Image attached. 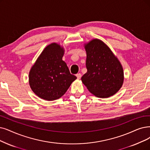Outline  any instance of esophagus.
<instances>
[{
  "mask_svg": "<svg viewBox=\"0 0 150 150\" xmlns=\"http://www.w3.org/2000/svg\"><path fill=\"white\" fill-rule=\"evenodd\" d=\"M81 76H82V75H81V73H77V74H76V77H77V78L78 79H81Z\"/></svg>",
  "mask_w": 150,
  "mask_h": 150,
  "instance_id": "34e87169",
  "label": "esophagus"
}]
</instances>
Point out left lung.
Here are the masks:
<instances>
[{
    "label": "left lung",
    "mask_w": 150,
    "mask_h": 150,
    "mask_svg": "<svg viewBox=\"0 0 150 150\" xmlns=\"http://www.w3.org/2000/svg\"><path fill=\"white\" fill-rule=\"evenodd\" d=\"M87 73L81 80L90 92L99 98H108L121 88L123 69L117 58L102 41L93 39L85 45Z\"/></svg>",
    "instance_id": "left-lung-1"
}]
</instances>
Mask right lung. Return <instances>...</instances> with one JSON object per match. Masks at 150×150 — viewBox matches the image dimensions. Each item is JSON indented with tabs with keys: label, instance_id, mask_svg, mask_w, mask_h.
Segmentation results:
<instances>
[{
	"label": "right lung",
	"instance_id": "add662e5",
	"mask_svg": "<svg viewBox=\"0 0 150 150\" xmlns=\"http://www.w3.org/2000/svg\"><path fill=\"white\" fill-rule=\"evenodd\" d=\"M64 50L58 44L48 45L29 72V85L41 98L52 101L63 96L76 76L63 61Z\"/></svg>",
	"mask_w": 150,
	"mask_h": 150
}]
</instances>
